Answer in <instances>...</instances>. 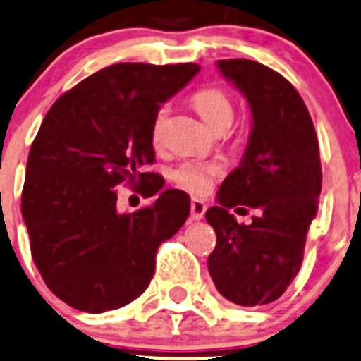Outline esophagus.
<instances>
[{
  "label": "esophagus",
  "instance_id": "esophagus-1",
  "mask_svg": "<svg viewBox=\"0 0 361 361\" xmlns=\"http://www.w3.org/2000/svg\"><path fill=\"white\" fill-rule=\"evenodd\" d=\"M206 209L207 206L202 202L200 199H192V204H190V218L193 221H200V219L204 218V214H206Z\"/></svg>",
  "mask_w": 361,
  "mask_h": 361
}]
</instances>
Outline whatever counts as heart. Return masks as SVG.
<instances>
[{"label": "heart", "mask_w": 361, "mask_h": 361, "mask_svg": "<svg viewBox=\"0 0 361 361\" xmlns=\"http://www.w3.org/2000/svg\"><path fill=\"white\" fill-rule=\"evenodd\" d=\"M193 107L199 116L206 121L207 126L218 130L219 126H228L233 121V105L225 91L219 88H202L197 91L192 98ZM168 107H161L155 114L154 124H152V138L159 142L164 128ZM221 173V166L214 162L202 161H183L171 171V180L181 187L183 190L192 193H206L211 190L214 178Z\"/></svg>", "instance_id": "b5f03b06"}]
</instances>
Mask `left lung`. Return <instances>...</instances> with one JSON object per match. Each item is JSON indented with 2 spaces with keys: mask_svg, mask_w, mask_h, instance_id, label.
Returning a JSON list of instances; mask_svg holds the SVG:
<instances>
[{
  "mask_svg": "<svg viewBox=\"0 0 361 361\" xmlns=\"http://www.w3.org/2000/svg\"><path fill=\"white\" fill-rule=\"evenodd\" d=\"M218 69L247 98L252 114L240 166L206 211L216 231L207 268L216 289L238 306L279 299L301 268L306 233L317 216L322 166L317 133L301 94L283 75L245 59L218 60ZM260 211L250 226L228 209Z\"/></svg>",
  "mask_w": 361,
  "mask_h": 361,
  "instance_id": "8db88e82",
  "label": "left lung"
}]
</instances>
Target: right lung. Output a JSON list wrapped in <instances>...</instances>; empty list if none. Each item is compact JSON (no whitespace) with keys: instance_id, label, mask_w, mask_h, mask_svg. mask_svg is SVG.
<instances>
[{"instance_id":"obj_1","label":"right lung","mask_w":361,"mask_h":361,"mask_svg":"<svg viewBox=\"0 0 361 361\" xmlns=\"http://www.w3.org/2000/svg\"><path fill=\"white\" fill-rule=\"evenodd\" d=\"M197 63H114L63 93L44 116L27 159L22 216L37 270L56 298L104 313L142 295L159 245L190 214V197L162 190L152 124L161 105L190 82ZM123 180L154 204L116 211Z\"/></svg>"}]
</instances>
